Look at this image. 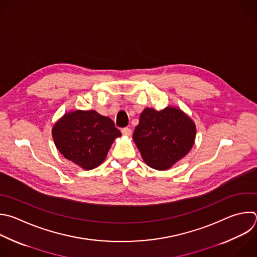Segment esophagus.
<instances>
[{"label": "esophagus", "instance_id": "1", "mask_svg": "<svg viewBox=\"0 0 257 257\" xmlns=\"http://www.w3.org/2000/svg\"><path fill=\"white\" fill-rule=\"evenodd\" d=\"M121 132H122V134H123V135H127V136H129V135H131V134H132V130H131L130 128H128V127L123 128V129L121 130Z\"/></svg>", "mask_w": 257, "mask_h": 257}]
</instances>
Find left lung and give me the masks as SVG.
Segmentation results:
<instances>
[{
	"label": "left lung",
	"instance_id": "left-lung-1",
	"mask_svg": "<svg viewBox=\"0 0 257 257\" xmlns=\"http://www.w3.org/2000/svg\"><path fill=\"white\" fill-rule=\"evenodd\" d=\"M195 138L194 121L174 107L161 111L144 109L133 133L143 160L157 170H166L185 157L192 149Z\"/></svg>",
	"mask_w": 257,
	"mask_h": 257
}]
</instances>
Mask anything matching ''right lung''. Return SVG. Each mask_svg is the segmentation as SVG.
I'll use <instances>...</instances> for the list:
<instances>
[{
  "instance_id": "1",
  "label": "right lung",
  "mask_w": 257,
  "mask_h": 257,
  "mask_svg": "<svg viewBox=\"0 0 257 257\" xmlns=\"http://www.w3.org/2000/svg\"><path fill=\"white\" fill-rule=\"evenodd\" d=\"M120 136L113 120L94 110L66 113L52 128L53 141L59 152L85 170L99 166Z\"/></svg>"
}]
</instances>
